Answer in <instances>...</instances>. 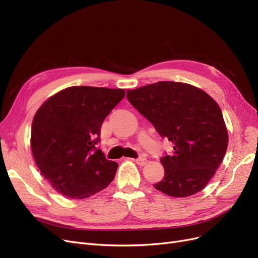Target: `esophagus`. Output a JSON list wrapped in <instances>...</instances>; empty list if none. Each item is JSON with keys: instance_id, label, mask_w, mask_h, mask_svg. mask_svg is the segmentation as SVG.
<instances>
[{"instance_id": "34e87169", "label": "esophagus", "mask_w": 258, "mask_h": 258, "mask_svg": "<svg viewBox=\"0 0 258 258\" xmlns=\"http://www.w3.org/2000/svg\"><path fill=\"white\" fill-rule=\"evenodd\" d=\"M136 162L138 163L139 166H144L146 163V158H143V157H139L136 159Z\"/></svg>"}]
</instances>
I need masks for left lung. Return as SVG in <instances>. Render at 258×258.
<instances>
[{"instance_id":"left-lung-1","label":"left lung","mask_w":258,"mask_h":258,"mask_svg":"<svg viewBox=\"0 0 258 258\" xmlns=\"http://www.w3.org/2000/svg\"><path fill=\"white\" fill-rule=\"evenodd\" d=\"M127 99L173 151L160 158L165 176L156 189L172 197L202 190L220 167L228 134L220 106L195 86L158 82L127 91Z\"/></svg>"}]
</instances>
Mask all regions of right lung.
Here are the masks:
<instances>
[{"mask_svg":"<svg viewBox=\"0 0 258 258\" xmlns=\"http://www.w3.org/2000/svg\"><path fill=\"white\" fill-rule=\"evenodd\" d=\"M123 97V89L74 86L37 110L31 129L33 157L62 196L87 198L113 181L118 165L97 145L104 118Z\"/></svg>","mask_w":258,"mask_h":258,"instance_id":"obj_1","label":"right lung"}]
</instances>
